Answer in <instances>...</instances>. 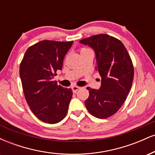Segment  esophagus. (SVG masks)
Returning <instances> with one entry per match:
<instances>
[{"mask_svg":"<svg viewBox=\"0 0 155 155\" xmlns=\"http://www.w3.org/2000/svg\"><path fill=\"white\" fill-rule=\"evenodd\" d=\"M71 89H72L73 92H77L78 90H79V89H80V87H78V86H73L72 87H71Z\"/></svg>","mask_w":155,"mask_h":155,"instance_id":"obj_1","label":"esophagus"}]
</instances>
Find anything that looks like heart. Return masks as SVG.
I'll return each instance as SVG.
<instances>
[{
	"instance_id": "1",
	"label": "heart",
	"mask_w": 155,
	"mask_h": 155,
	"mask_svg": "<svg viewBox=\"0 0 155 155\" xmlns=\"http://www.w3.org/2000/svg\"><path fill=\"white\" fill-rule=\"evenodd\" d=\"M80 53L81 54H82V53H84V52H87V51H91L90 49H88V48H86V47H81L80 48Z\"/></svg>"
}]
</instances>
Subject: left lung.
Here are the masks:
<instances>
[{"label": "left lung", "mask_w": 155, "mask_h": 155, "mask_svg": "<svg viewBox=\"0 0 155 155\" xmlns=\"http://www.w3.org/2000/svg\"><path fill=\"white\" fill-rule=\"evenodd\" d=\"M79 42L95 50V69L101 77L99 90L87 88L90 95L84 104L92 116L106 119L118 111L129 94L134 76L132 60L124 44L109 35H95Z\"/></svg>", "instance_id": "obj_1"}]
</instances>
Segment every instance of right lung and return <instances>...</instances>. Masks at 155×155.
Instances as JSON below:
<instances>
[{
    "label": "right lung",
    "mask_w": 155,
    "mask_h": 155,
    "mask_svg": "<svg viewBox=\"0 0 155 155\" xmlns=\"http://www.w3.org/2000/svg\"><path fill=\"white\" fill-rule=\"evenodd\" d=\"M73 41L44 40L27 49L19 66L25 97L37 118L49 124L60 122L67 114L73 92L54 81Z\"/></svg>",
    "instance_id": "obj_1"
}]
</instances>
